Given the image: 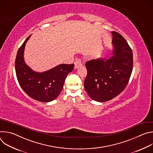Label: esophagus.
I'll return each instance as SVG.
<instances>
[{
  "label": "esophagus",
  "instance_id": "esophagus-1",
  "mask_svg": "<svg viewBox=\"0 0 153 153\" xmlns=\"http://www.w3.org/2000/svg\"><path fill=\"white\" fill-rule=\"evenodd\" d=\"M82 65V63H81V60L80 59H77L75 62H74V68L76 69L79 68L80 67H81Z\"/></svg>",
  "mask_w": 153,
  "mask_h": 153
}]
</instances>
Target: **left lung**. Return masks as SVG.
Wrapping results in <instances>:
<instances>
[{
	"mask_svg": "<svg viewBox=\"0 0 153 153\" xmlns=\"http://www.w3.org/2000/svg\"><path fill=\"white\" fill-rule=\"evenodd\" d=\"M113 56L86 62L85 91L93 100L103 102L118 96L125 88L133 71V52L119 33L112 31Z\"/></svg>",
	"mask_w": 153,
	"mask_h": 153,
	"instance_id": "left-lung-1",
	"label": "left lung"
}]
</instances>
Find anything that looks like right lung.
<instances>
[{"label":"right lung","mask_w":153,"mask_h":153,"mask_svg":"<svg viewBox=\"0 0 153 153\" xmlns=\"http://www.w3.org/2000/svg\"><path fill=\"white\" fill-rule=\"evenodd\" d=\"M27 37L19 48L15 60L17 80L22 90L31 98L42 102L56 99L62 90L67 75L74 69V64H60L42 73L31 70L25 63L24 53Z\"/></svg>","instance_id":"right-lung-1"}]
</instances>
